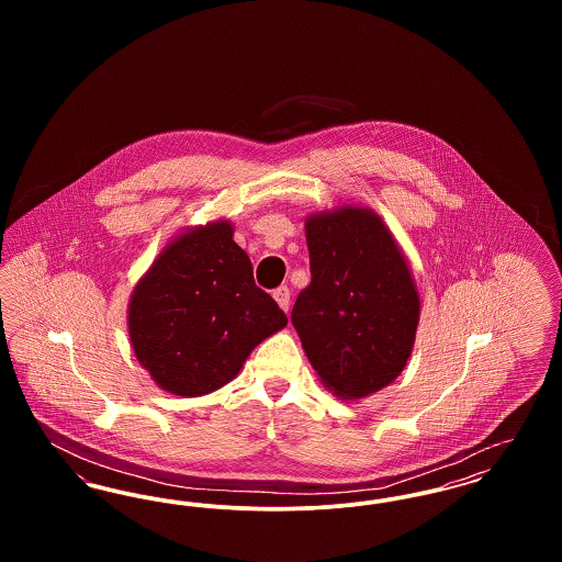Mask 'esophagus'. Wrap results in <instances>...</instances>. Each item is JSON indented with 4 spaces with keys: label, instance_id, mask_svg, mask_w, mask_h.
Masks as SVG:
<instances>
[{
    "label": "esophagus",
    "instance_id": "1",
    "mask_svg": "<svg viewBox=\"0 0 562 562\" xmlns=\"http://www.w3.org/2000/svg\"><path fill=\"white\" fill-rule=\"evenodd\" d=\"M273 299H276V303H278L284 312H289V305H291V291H289V286H278V289L273 291Z\"/></svg>",
    "mask_w": 562,
    "mask_h": 562
}]
</instances>
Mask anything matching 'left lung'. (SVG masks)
<instances>
[{
	"mask_svg": "<svg viewBox=\"0 0 562 562\" xmlns=\"http://www.w3.org/2000/svg\"><path fill=\"white\" fill-rule=\"evenodd\" d=\"M312 282L293 326L322 385L344 401L387 387L413 353L422 301L401 244L373 209L307 214Z\"/></svg>",
	"mask_w": 562,
	"mask_h": 562,
	"instance_id": "obj_1",
	"label": "left lung"
}]
</instances>
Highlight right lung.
Wrapping results in <instances>:
<instances>
[{"label": "right lung", "instance_id": "1", "mask_svg": "<svg viewBox=\"0 0 562 562\" xmlns=\"http://www.w3.org/2000/svg\"><path fill=\"white\" fill-rule=\"evenodd\" d=\"M286 324L278 303L255 284L229 218L172 236L128 301L138 364L164 392L181 398L227 385L250 351Z\"/></svg>", "mask_w": 562, "mask_h": 562}]
</instances>
